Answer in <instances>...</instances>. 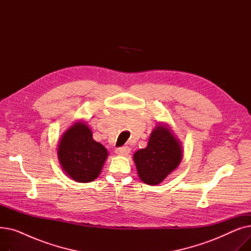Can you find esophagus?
<instances>
[{
	"instance_id": "34e87169",
	"label": "esophagus",
	"mask_w": 251,
	"mask_h": 251,
	"mask_svg": "<svg viewBox=\"0 0 251 251\" xmlns=\"http://www.w3.org/2000/svg\"><path fill=\"white\" fill-rule=\"evenodd\" d=\"M130 152V148L127 146L121 147V148H117L116 149V153L118 154H121V155H126Z\"/></svg>"
}]
</instances>
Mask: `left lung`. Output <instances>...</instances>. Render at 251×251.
Returning a JSON list of instances; mask_svg holds the SVG:
<instances>
[{
	"instance_id": "obj_1",
	"label": "left lung",
	"mask_w": 251,
	"mask_h": 251,
	"mask_svg": "<svg viewBox=\"0 0 251 251\" xmlns=\"http://www.w3.org/2000/svg\"><path fill=\"white\" fill-rule=\"evenodd\" d=\"M133 159L142 182L156 185L178 167L182 149L171 130L159 125L151 132L148 147L136 151Z\"/></svg>"
}]
</instances>
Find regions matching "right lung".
<instances>
[{
    "label": "right lung",
    "mask_w": 251,
    "mask_h": 251,
    "mask_svg": "<svg viewBox=\"0 0 251 251\" xmlns=\"http://www.w3.org/2000/svg\"><path fill=\"white\" fill-rule=\"evenodd\" d=\"M58 155L66 174L75 181L86 183L100 175L108 151L92 138L90 129L84 123L78 122L64 133Z\"/></svg>",
    "instance_id": "add662e5"
}]
</instances>
